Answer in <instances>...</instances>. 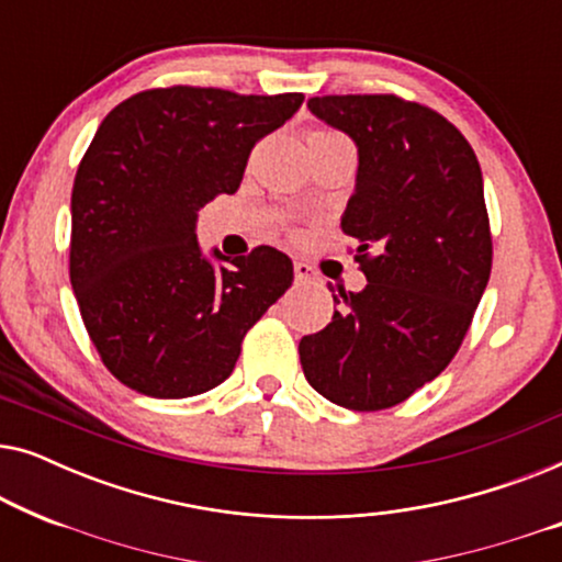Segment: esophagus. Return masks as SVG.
<instances>
[{"label": "esophagus", "mask_w": 562, "mask_h": 562, "mask_svg": "<svg viewBox=\"0 0 562 562\" xmlns=\"http://www.w3.org/2000/svg\"><path fill=\"white\" fill-rule=\"evenodd\" d=\"M294 279H296L299 283L312 281V279H314V268L302 263V260H296V263H294Z\"/></svg>", "instance_id": "34e87169"}]
</instances>
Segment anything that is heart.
Wrapping results in <instances>:
<instances>
[{
  "instance_id": "obj_1",
  "label": "heart",
  "mask_w": 562,
  "mask_h": 562,
  "mask_svg": "<svg viewBox=\"0 0 562 562\" xmlns=\"http://www.w3.org/2000/svg\"><path fill=\"white\" fill-rule=\"evenodd\" d=\"M333 135H337L333 130H314L312 133V137H333Z\"/></svg>"
}]
</instances>
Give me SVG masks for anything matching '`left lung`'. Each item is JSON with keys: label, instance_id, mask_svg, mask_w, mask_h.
Listing matches in <instances>:
<instances>
[{"label": "left lung", "instance_id": "left-lung-1", "mask_svg": "<svg viewBox=\"0 0 562 562\" xmlns=\"http://www.w3.org/2000/svg\"><path fill=\"white\" fill-rule=\"evenodd\" d=\"M310 110L358 145L342 233L358 240L366 289L299 342L314 391L381 412L440 375L463 345L494 245L479 158L463 133L396 94L312 97Z\"/></svg>", "mask_w": 562, "mask_h": 562}]
</instances>
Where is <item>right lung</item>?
I'll return each mask as SVG.
<instances>
[{
	"label": "right lung",
	"instance_id": "add662e5",
	"mask_svg": "<svg viewBox=\"0 0 562 562\" xmlns=\"http://www.w3.org/2000/svg\"><path fill=\"white\" fill-rule=\"evenodd\" d=\"M304 94L148 89L114 106L83 153L71 194L68 273L83 327L114 379L137 394H204L233 373L243 337L294 281L258 245L214 268L196 212L240 187L250 150Z\"/></svg>",
	"mask_w": 562,
	"mask_h": 562
}]
</instances>
